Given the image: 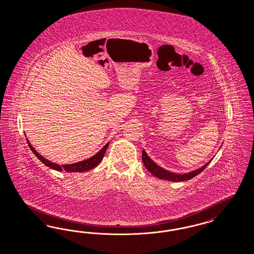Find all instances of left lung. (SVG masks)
Returning <instances> with one entry per match:
<instances>
[{
  "instance_id": "8db88e82",
  "label": "left lung",
  "mask_w": 254,
  "mask_h": 254,
  "mask_svg": "<svg viewBox=\"0 0 254 254\" xmlns=\"http://www.w3.org/2000/svg\"><path fill=\"white\" fill-rule=\"evenodd\" d=\"M142 162L146 168L154 176L161 179V180H167L170 182H185L188 181L192 178L195 177L196 175H198L200 172H202L204 169H206V167L209 164L208 162L206 165H204L203 167H201L200 169H195L192 172L189 173H185V174H177V173H173L170 172L169 170L162 169L161 167H159L158 165H156L146 154V152L144 150H142Z\"/></svg>"
}]
</instances>
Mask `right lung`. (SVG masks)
<instances>
[{
	"instance_id": "obj_1",
	"label": "right lung",
	"mask_w": 254,
	"mask_h": 254,
	"mask_svg": "<svg viewBox=\"0 0 254 254\" xmlns=\"http://www.w3.org/2000/svg\"><path fill=\"white\" fill-rule=\"evenodd\" d=\"M26 139H27V142H28V144H29V147L31 148L32 153L37 156V158H38L40 161L43 162L46 166L49 167L50 169H55V170H59V171L64 170V171H66V172H84V171H87V170L94 169V168L97 167V166L100 164V161L102 160V158H103V156H104V154H105V152H106V150H107L108 145H109V142H108L107 144L103 147V148L100 150V152H98L95 155H93L92 157H90V158H88V159H86V160L77 162V163H74V164L62 165V166H60V165H58V164H56V163H52V162H50L49 160L46 159L45 157H43L33 147L31 146V142L29 141V139H28V138H26Z\"/></svg>"
}]
</instances>
